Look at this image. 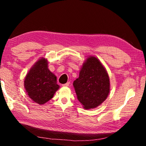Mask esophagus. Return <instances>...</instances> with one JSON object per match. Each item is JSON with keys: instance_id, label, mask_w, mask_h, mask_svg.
I'll list each match as a JSON object with an SVG mask.
<instances>
[{"instance_id": "34e87169", "label": "esophagus", "mask_w": 146, "mask_h": 146, "mask_svg": "<svg viewBox=\"0 0 146 146\" xmlns=\"http://www.w3.org/2000/svg\"><path fill=\"white\" fill-rule=\"evenodd\" d=\"M70 82H67V83H66V84H62V86H69V85H70Z\"/></svg>"}]
</instances>
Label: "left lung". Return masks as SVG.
<instances>
[{"instance_id":"8db88e82","label":"left lung","mask_w":146,"mask_h":146,"mask_svg":"<svg viewBox=\"0 0 146 146\" xmlns=\"http://www.w3.org/2000/svg\"><path fill=\"white\" fill-rule=\"evenodd\" d=\"M77 98L86 110L101 104L110 92V78L102 64L96 57L87 58L73 82Z\"/></svg>"}]
</instances>
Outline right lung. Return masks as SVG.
I'll use <instances>...</instances> for the list:
<instances>
[{
  "mask_svg": "<svg viewBox=\"0 0 146 146\" xmlns=\"http://www.w3.org/2000/svg\"><path fill=\"white\" fill-rule=\"evenodd\" d=\"M28 95L34 102L44 104L53 98L59 88L56 77L48 68V62L41 58L28 73L24 80Z\"/></svg>",
  "mask_w": 146,
  "mask_h": 146,
  "instance_id": "obj_1",
  "label": "right lung"
}]
</instances>
